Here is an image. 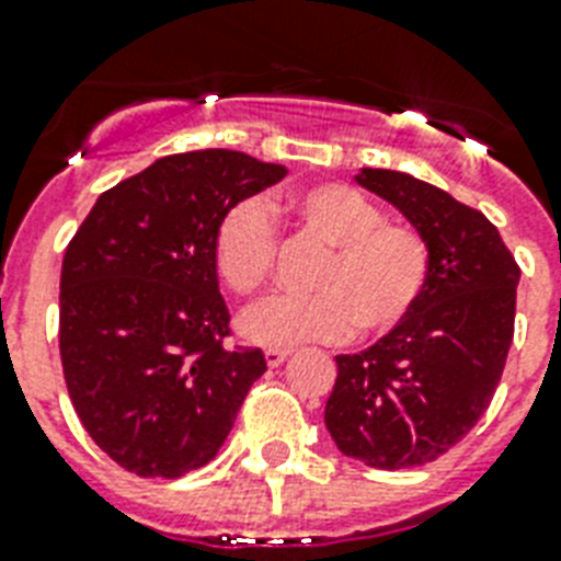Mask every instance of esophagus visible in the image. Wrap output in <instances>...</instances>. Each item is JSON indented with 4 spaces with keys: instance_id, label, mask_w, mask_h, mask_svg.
<instances>
[{
    "instance_id": "1",
    "label": "esophagus",
    "mask_w": 561,
    "mask_h": 561,
    "mask_svg": "<svg viewBox=\"0 0 561 561\" xmlns=\"http://www.w3.org/2000/svg\"><path fill=\"white\" fill-rule=\"evenodd\" d=\"M288 357H290V352H285V348H267L265 352V359L271 368H279Z\"/></svg>"
}]
</instances>
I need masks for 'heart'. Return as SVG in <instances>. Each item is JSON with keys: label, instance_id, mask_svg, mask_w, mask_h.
I'll list each match as a JSON object with an SVG mask.
<instances>
[{"label": "heart", "instance_id": "b5f03b06", "mask_svg": "<svg viewBox=\"0 0 561 561\" xmlns=\"http://www.w3.org/2000/svg\"><path fill=\"white\" fill-rule=\"evenodd\" d=\"M305 233L331 248L313 276L311 296H271L241 313V336L265 348L380 340L403 325L430 279V248L412 227L386 225L383 209L354 186H305L288 202ZM276 225L259 198H241L221 213L213 233V262L227 288L256 294L271 276Z\"/></svg>", "mask_w": 561, "mask_h": 561}]
</instances>
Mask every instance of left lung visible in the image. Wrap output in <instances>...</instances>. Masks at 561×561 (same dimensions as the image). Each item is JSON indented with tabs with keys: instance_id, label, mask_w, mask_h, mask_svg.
Instances as JSON below:
<instances>
[{
	"instance_id": "8db88e82",
	"label": "left lung",
	"mask_w": 561,
	"mask_h": 561,
	"mask_svg": "<svg viewBox=\"0 0 561 561\" xmlns=\"http://www.w3.org/2000/svg\"><path fill=\"white\" fill-rule=\"evenodd\" d=\"M357 184L409 218L430 248V279L403 325L340 354L325 426L336 449L375 470L421 467L478 423L495 394L516 322V259L495 225L407 172Z\"/></svg>"
}]
</instances>
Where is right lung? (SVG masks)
I'll use <instances>...</instances> for the list:
<instances>
[{"mask_svg":"<svg viewBox=\"0 0 561 561\" xmlns=\"http://www.w3.org/2000/svg\"><path fill=\"white\" fill-rule=\"evenodd\" d=\"M285 167L233 149L158 158L100 195L62 256L59 357L77 417L140 478H181L216 458L259 348H230L213 233L230 204Z\"/></svg>","mask_w":561,"mask_h":561,"instance_id":"add662e5","label":"right lung"}]
</instances>
